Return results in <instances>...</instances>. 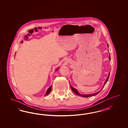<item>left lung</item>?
<instances>
[{
  "label": "left lung",
  "instance_id": "8db88e82",
  "mask_svg": "<svg viewBox=\"0 0 128 128\" xmlns=\"http://www.w3.org/2000/svg\"><path fill=\"white\" fill-rule=\"evenodd\" d=\"M107 46H108V44H107ZM109 60H111V58H110V56H109ZM109 74H110V73H109L108 76V78H106V81L105 82H104V85H103V87L102 89L104 88V86H105V84H106V83L107 82H108V80L109 77ZM70 87H71V89H72V90H73V92H74V93H76V94H77L78 95H79V96H81V97H90V96H92L96 95H97V94H98L99 92H100L101 90H101H100L98 91V92H97L96 93H93V94H81L79 93V92H78V90L74 88V87H72L71 84H70Z\"/></svg>",
  "mask_w": 128,
  "mask_h": 128
}]
</instances>
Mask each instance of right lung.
I'll list each match as a JSON object with an SVG mask.
<instances>
[{"label":"right lung","instance_id":"right-lung-1","mask_svg":"<svg viewBox=\"0 0 128 128\" xmlns=\"http://www.w3.org/2000/svg\"><path fill=\"white\" fill-rule=\"evenodd\" d=\"M58 68H57L56 70V71H57V70H58ZM52 85H51L50 87L47 89V90H46V94H45V96H46L48 94H49V93H50V92H51V90H52Z\"/></svg>","mask_w":128,"mask_h":128}]
</instances>
